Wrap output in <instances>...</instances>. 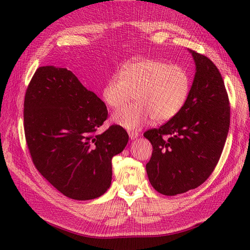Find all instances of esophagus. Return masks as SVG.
<instances>
[{"label": "esophagus", "mask_w": 250, "mask_h": 250, "mask_svg": "<svg viewBox=\"0 0 250 250\" xmlns=\"http://www.w3.org/2000/svg\"><path fill=\"white\" fill-rule=\"evenodd\" d=\"M128 134H129V138L131 140H135L140 135L138 132H135V131H129V132H128Z\"/></svg>", "instance_id": "obj_1"}]
</instances>
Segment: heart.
<instances>
[{
  "instance_id": "1",
  "label": "heart",
  "mask_w": 250,
  "mask_h": 250,
  "mask_svg": "<svg viewBox=\"0 0 250 250\" xmlns=\"http://www.w3.org/2000/svg\"><path fill=\"white\" fill-rule=\"evenodd\" d=\"M191 87L184 66L163 60L142 58L121 66L102 90L103 101L111 108L123 106L133 97L138 102L112 115V122L127 130H140L154 118L166 122L184 107Z\"/></svg>"
}]
</instances>
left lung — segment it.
I'll use <instances>...</instances> for the list:
<instances>
[{"mask_svg": "<svg viewBox=\"0 0 250 250\" xmlns=\"http://www.w3.org/2000/svg\"><path fill=\"white\" fill-rule=\"evenodd\" d=\"M188 51L196 72L184 107L160 128L144 133L153 147L146 165L149 181L167 196L193 190L208 178L229 129V101L220 72L208 57Z\"/></svg>", "mask_w": 250, "mask_h": 250, "instance_id": "left-lung-1", "label": "left lung"}]
</instances>
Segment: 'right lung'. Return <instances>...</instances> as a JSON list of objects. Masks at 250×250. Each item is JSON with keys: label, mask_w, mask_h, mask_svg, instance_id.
<instances>
[{"label": "right lung", "mask_w": 250, "mask_h": 250, "mask_svg": "<svg viewBox=\"0 0 250 250\" xmlns=\"http://www.w3.org/2000/svg\"><path fill=\"white\" fill-rule=\"evenodd\" d=\"M107 108L65 67L41 66L24 102V126L33 164L64 196L75 200L100 197L111 184V158L128 143L123 127L96 131Z\"/></svg>", "instance_id": "1"}]
</instances>
